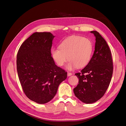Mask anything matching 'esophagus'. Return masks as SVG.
Listing matches in <instances>:
<instances>
[{"label":"esophagus","instance_id":"obj_1","mask_svg":"<svg viewBox=\"0 0 126 126\" xmlns=\"http://www.w3.org/2000/svg\"><path fill=\"white\" fill-rule=\"evenodd\" d=\"M72 75V73H71V72H68V73H67V75H68V77H69V76H71Z\"/></svg>","mask_w":126,"mask_h":126}]
</instances>
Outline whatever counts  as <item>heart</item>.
<instances>
[{"mask_svg": "<svg viewBox=\"0 0 126 126\" xmlns=\"http://www.w3.org/2000/svg\"><path fill=\"white\" fill-rule=\"evenodd\" d=\"M93 51L92 42L87 38L81 36H70L63 40L59 48L51 50L53 59L59 66H63L67 62V68L73 70L76 67L81 68L86 66L91 58ZM68 58H67V57Z\"/></svg>", "mask_w": 126, "mask_h": 126, "instance_id": "1", "label": "heart"}]
</instances>
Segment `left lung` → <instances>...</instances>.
<instances>
[{
	"label": "left lung",
	"instance_id": "8db88e82",
	"mask_svg": "<svg viewBox=\"0 0 126 126\" xmlns=\"http://www.w3.org/2000/svg\"><path fill=\"white\" fill-rule=\"evenodd\" d=\"M96 37L94 51L88 64L75 74L79 83L74 89L75 96L86 104L96 102L104 96L112 78L113 62L106 40L97 31H91Z\"/></svg>",
	"mask_w": 126,
	"mask_h": 126
}]
</instances>
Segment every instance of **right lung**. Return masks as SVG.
I'll list each match as a JSON object with an SVG mask.
<instances>
[{
	"label": "right lung",
	"mask_w": 126,
	"mask_h": 126,
	"mask_svg": "<svg viewBox=\"0 0 126 126\" xmlns=\"http://www.w3.org/2000/svg\"><path fill=\"white\" fill-rule=\"evenodd\" d=\"M55 36L35 32L27 39L17 55V70L22 89L29 99L44 104L52 99L67 72L57 66L51 57Z\"/></svg>",
	"instance_id": "right-lung-1"
}]
</instances>
